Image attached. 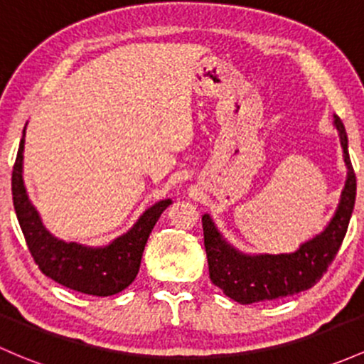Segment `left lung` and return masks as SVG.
Wrapping results in <instances>:
<instances>
[{"label":"left lung","instance_id":"obj_1","mask_svg":"<svg viewBox=\"0 0 364 364\" xmlns=\"http://www.w3.org/2000/svg\"><path fill=\"white\" fill-rule=\"evenodd\" d=\"M333 124L341 136L347 166L346 186L342 190L335 215L328 226L290 254H243L230 245L209 214L202 215L203 245H205L209 277L215 287L240 304L273 301L311 289L321 279L341 249L347 233L354 202H356V174L347 150L346 127L338 115Z\"/></svg>","mask_w":364,"mask_h":364}]
</instances>
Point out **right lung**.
I'll use <instances>...</instances> for the list:
<instances>
[{
  "label": "right lung",
  "mask_w": 364,
  "mask_h": 364,
  "mask_svg": "<svg viewBox=\"0 0 364 364\" xmlns=\"http://www.w3.org/2000/svg\"><path fill=\"white\" fill-rule=\"evenodd\" d=\"M23 143L26 127L11 173V195L18 225L36 264L48 278L75 292L97 297L122 292L136 278L146 240L161 214L173 203L171 198L146 209L127 233L105 247H86L75 242L58 240L46 230L38 210L27 197L22 178Z\"/></svg>",
  "instance_id": "obj_1"
}]
</instances>
